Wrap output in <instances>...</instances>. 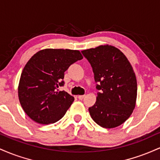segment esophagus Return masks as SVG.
Segmentation results:
<instances>
[{"label": "esophagus", "instance_id": "34e87169", "mask_svg": "<svg viewBox=\"0 0 160 160\" xmlns=\"http://www.w3.org/2000/svg\"><path fill=\"white\" fill-rule=\"evenodd\" d=\"M84 97H85V95H78V99L79 100H82V99L84 98Z\"/></svg>", "mask_w": 160, "mask_h": 160}]
</instances>
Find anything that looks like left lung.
<instances>
[{
	"label": "left lung",
	"instance_id": "1",
	"mask_svg": "<svg viewBox=\"0 0 160 160\" xmlns=\"http://www.w3.org/2000/svg\"><path fill=\"white\" fill-rule=\"evenodd\" d=\"M82 53L91 64L99 90L95 104L89 108V114L103 128L120 126L131 116L136 104L137 80L131 64L111 45L84 49Z\"/></svg>",
	"mask_w": 160,
	"mask_h": 160
}]
</instances>
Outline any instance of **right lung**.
Masks as SVG:
<instances>
[{
	"instance_id": "obj_1",
	"label": "right lung",
	"mask_w": 160,
	"mask_h": 160,
	"mask_svg": "<svg viewBox=\"0 0 160 160\" xmlns=\"http://www.w3.org/2000/svg\"><path fill=\"white\" fill-rule=\"evenodd\" d=\"M83 58L79 50L44 49L33 56L22 70L18 95L25 113L40 124L54 123L62 119L74 98L58 91L69 66Z\"/></svg>"
}]
</instances>
